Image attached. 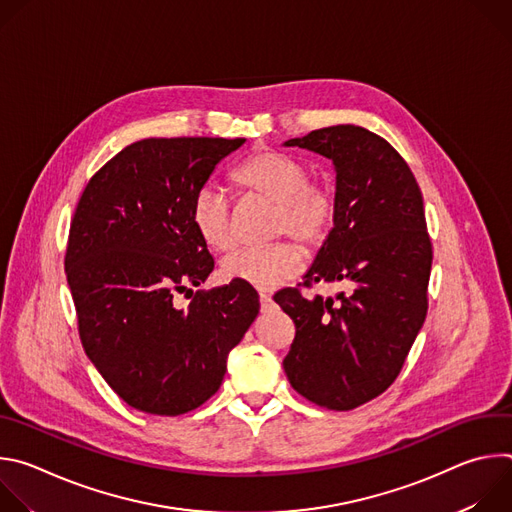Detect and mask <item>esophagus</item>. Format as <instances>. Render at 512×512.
Returning a JSON list of instances; mask_svg holds the SVG:
<instances>
[{"mask_svg":"<svg viewBox=\"0 0 512 512\" xmlns=\"http://www.w3.org/2000/svg\"><path fill=\"white\" fill-rule=\"evenodd\" d=\"M259 302H261V306H269V304H271V296L265 294V291H261V294H259Z\"/></svg>","mask_w":512,"mask_h":512,"instance_id":"1","label":"esophagus"}]
</instances>
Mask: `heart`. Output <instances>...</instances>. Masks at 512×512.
<instances>
[{"label":"heart","mask_w":512,"mask_h":512,"mask_svg":"<svg viewBox=\"0 0 512 512\" xmlns=\"http://www.w3.org/2000/svg\"><path fill=\"white\" fill-rule=\"evenodd\" d=\"M308 168L294 156L263 150L249 156L233 172V182L243 194L275 204L273 235H289L306 247H318L334 221V194L326 184L308 180ZM190 221L200 241L218 253L235 245L233 214L227 196L204 186L192 200ZM304 265L302 249L275 243L263 249H243L223 261V277L257 289H275L294 279Z\"/></svg>","instance_id":"heart-1"}]
</instances>
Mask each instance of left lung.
Segmentation results:
<instances>
[{"mask_svg":"<svg viewBox=\"0 0 512 512\" xmlns=\"http://www.w3.org/2000/svg\"><path fill=\"white\" fill-rule=\"evenodd\" d=\"M283 145L336 172L334 227L304 285H348L336 300L298 287L273 296L296 324L283 369L308 401L348 411L391 387L425 322L433 253L423 196L393 145L364 127L332 125Z\"/></svg>","mask_w":512,"mask_h":512,"instance_id":"left-lung-1","label":"left lung"}]
</instances>
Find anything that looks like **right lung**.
<instances>
[{
    "label": "right lung",
    "instance_id": "1",
    "mask_svg": "<svg viewBox=\"0 0 512 512\" xmlns=\"http://www.w3.org/2000/svg\"><path fill=\"white\" fill-rule=\"evenodd\" d=\"M243 137H150L111 158L87 184L64 257L83 348L133 409L182 415L208 401L229 352L259 314L251 285L206 281L214 259L190 221L192 200Z\"/></svg>",
    "mask_w": 512,
    "mask_h": 512
}]
</instances>
